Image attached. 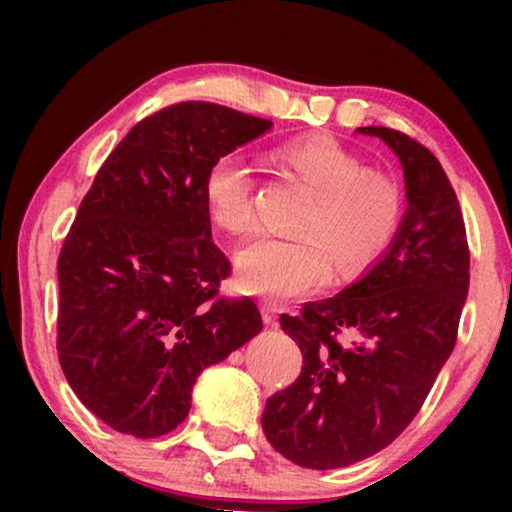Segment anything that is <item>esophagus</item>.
I'll list each match as a JSON object with an SVG mask.
<instances>
[{"instance_id":"1","label":"esophagus","mask_w":512,"mask_h":512,"mask_svg":"<svg viewBox=\"0 0 512 512\" xmlns=\"http://www.w3.org/2000/svg\"><path fill=\"white\" fill-rule=\"evenodd\" d=\"M277 305H272V303H263L261 305V317H263V324L265 326H272L277 321Z\"/></svg>"}]
</instances>
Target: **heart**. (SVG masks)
<instances>
[{
    "instance_id": "obj_1",
    "label": "heart",
    "mask_w": 512,
    "mask_h": 512,
    "mask_svg": "<svg viewBox=\"0 0 512 512\" xmlns=\"http://www.w3.org/2000/svg\"><path fill=\"white\" fill-rule=\"evenodd\" d=\"M284 163L310 186L314 202L298 223L300 237L256 235L235 254L237 284L251 296H305L328 279L331 255L340 270L368 263L394 233L398 191L384 174L333 139H305L282 151ZM207 212L228 233L254 223V172L240 153H223L202 181Z\"/></svg>"
}]
</instances>
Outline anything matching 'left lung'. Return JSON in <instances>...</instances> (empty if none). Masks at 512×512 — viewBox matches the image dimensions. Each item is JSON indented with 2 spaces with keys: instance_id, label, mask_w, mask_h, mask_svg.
Wrapping results in <instances>:
<instances>
[{
  "instance_id": "left-lung-1",
  "label": "left lung",
  "mask_w": 512,
  "mask_h": 512,
  "mask_svg": "<svg viewBox=\"0 0 512 512\" xmlns=\"http://www.w3.org/2000/svg\"><path fill=\"white\" fill-rule=\"evenodd\" d=\"M356 132L396 153L408 207L354 284L279 319L303 370L268 398L261 424L282 457L314 471L373 457L415 419L450 359L468 296L464 216L443 165L398 130Z\"/></svg>"
}]
</instances>
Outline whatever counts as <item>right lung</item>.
I'll list each match as a JSON object with an SVG mask.
<instances>
[{
	"label": "right lung",
	"instance_id": "obj_1",
	"mask_svg": "<svg viewBox=\"0 0 512 512\" xmlns=\"http://www.w3.org/2000/svg\"><path fill=\"white\" fill-rule=\"evenodd\" d=\"M272 121L179 102L137 123L100 167L58 258V356L111 429L158 438L184 422L200 373L261 333L251 298H219L230 263L202 195L209 165Z\"/></svg>",
	"mask_w": 512,
	"mask_h": 512
}]
</instances>
